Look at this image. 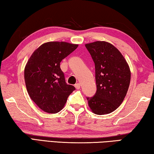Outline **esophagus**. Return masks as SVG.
<instances>
[{
    "label": "esophagus",
    "mask_w": 154,
    "mask_h": 154,
    "mask_svg": "<svg viewBox=\"0 0 154 154\" xmlns=\"http://www.w3.org/2000/svg\"><path fill=\"white\" fill-rule=\"evenodd\" d=\"M74 86H75V88L78 90L80 89V85L79 84V83H77V84H75Z\"/></svg>",
    "instance_id": "esophagus-1"
}]
</instances>
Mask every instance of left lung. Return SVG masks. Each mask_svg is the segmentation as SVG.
<instances>
[{
	"label": "left lung",
	"instance_id": "1",
	"mask_svg": "<svg viewBox=\"0 0 154 154\" xmlns=\"http://www.w3.org/2000/svg\"><path fill=\"white\" fill-rule=\"evenodd\" d=\"M95 63L97 91L87 97L90 109L97 115L116 109L125 98L131 82V70L118 48L105 41L85 45Z\"/></svg>",
	"mask_w": 154,
	"mask_h": 154
}]
</instances>
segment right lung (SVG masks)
<instances>
[{"mask_svg": "<svg viewBox=\"0 0 154 154\" xmlns=\"http://www.w3.org/2000/svg\"><path fill=\"white\" fill-rule=\"evenodd\" d=\"M66 42H48L34 51L24 69L27 91L42 111L55 114L63 108L75 87L67 85L60 63L78 47Z\"/></svg>", "mask_w": 154, "mask_h": 154, "instance_id": "obj_1", "label": "right lung"}]
</instances>
